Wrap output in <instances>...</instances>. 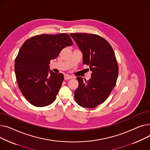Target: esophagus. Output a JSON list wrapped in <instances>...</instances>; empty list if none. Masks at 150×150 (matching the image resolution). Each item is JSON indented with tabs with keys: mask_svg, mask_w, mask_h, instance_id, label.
Here are the masks:
<instances>
[{
	"mask_svg": "<svg viewBox=\"0 0 150 150\" xmlns=\"http://www.w3.org/2000/svg\"><path fill=\"white\" fill-rule=\"evenodd\" d=\"M72 78H73V77H72V76H69V75H68V74H65V75L64 76V79H65V80H68V79H72Z\"/></svg>",
	"mask_w": 150,
	"mask_h": 150,
	"instance_id": "34e87169",
	"label": "esophagus"
}]
</instances>
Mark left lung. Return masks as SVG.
<instances>
[{"label":"left lung","instance_id":"8db88e82","mask_svg":"<svg viewBox=\"0 0 150 150\" xmlns=\"http://www.w3.org/2000/svg\"><path fill=\"white\" fill-rule=\"evenodd\" d=\"M83 54V65H89L91 77L84 81L77 77L79 86L74 92L78 105L94 108L107 100L115 86L119 66L110 44L99 35L71 33Z\"/></svg>","mask_w":150,"mask_h":150}]
</instances>
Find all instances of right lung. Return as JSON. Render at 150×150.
<instances>
[{
	"label": "right lung",
	"mask_w": 150,
	"mask_h": 150,
	"mask_svg": "<svg viewBox=\"0 0 150 150\" xmlns=\"http://www.w3.org/2000/svg\"><path fill=\"white\" fill-rule=\"evenodd\" d=\"M73 44L68 34H40L26 40L15 59L17 85L26 100L35 107L48 106L56 98L64 76L50 71V60Z\"/></svg>",
	"instance_id": "obj_1"
}]
</instances>
